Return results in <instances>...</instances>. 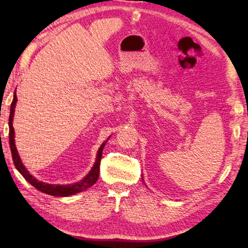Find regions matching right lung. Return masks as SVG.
<instances>
[{"mask_svg": "<svg viewBox=\"0 0 248 248\" xmlns=\"http://www.w3.org/2000/svg\"><path fill=\"white\" fill-rule=\"evenodd\" d=\"M16 101H17V96H16V93L14 92V97H13V102L11 104V113H10V119H9V126H10V147H11V153H12V158H13L14 165L16 169L18 170L19 172L22 173V176L25 178V179L30 182L31 186H34L36 189L39 190L44 193L50 194V196H55V197H68V196H72V194H76L78 192L83 191V190H87L88 188H90L93 185L95 184L99 179V173H100V162H101V157H102V152L104 148V143L101 145V147L99 148V152H97V156H96V160L95 164L93 166V168L91 169V171L89 172L86 178H83L80 182H77V184L74 185H66V186H62V185H50V184H45V182L38 181L37 179H35L34 177L30 174V172L27 171L26 168L24 167L21 158H19L17 151H16L15 147V141H14V127L12 122H13V116H14V109H15V105H16Z\"/></svg>", "mask_w": 248, "mask_h": 248, "instance_id": "obj_1", "label": "right lung"}]
</instances>
